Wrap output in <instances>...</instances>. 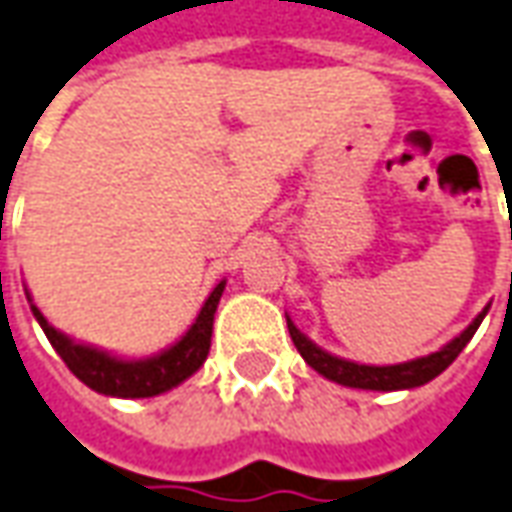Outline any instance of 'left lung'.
Instances as JSON below:
<instances>
[{"instance_id": "obj_1", "label": "left lung", "mask_w": 512, "mask_h": 512, "mask_svg": "<svg viewBox=\"0 0 512 512\" xmlns=\"http://www.w3.org/2000/svg\"><path fill=\"white\" fill-rule=\"evenodd\" d=\"M488 308L482 314L476 316L474 322L468 328L462 330L460 336L454 342H448L443 350L431 353V356L415 358V361H406V364H389V367H370V364H353V361H344V358H336L325 353L322 347H316L314 342H308L302 336L300 330L294 328L288 322V333H291V342L300 350V356L314 367L316 373L325 375L336 384H344V387H356V389H381V392H392V389H412L429 384L431 378L446 370L448 364L454 358L460 356L462 347L471 342V336L479 328V322L485 319Z\"/></svg>"}]
</instances>
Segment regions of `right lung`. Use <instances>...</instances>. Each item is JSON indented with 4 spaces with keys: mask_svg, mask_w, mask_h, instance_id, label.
Segmentation results:
<instances>
[{
    "mask_svg": "<svg viewBox=\"0 0 512 512\" xmlns=\"http://www.w3.org/2000/svg\"><path fill=\"white\" fill-rule=\"evenodd\" d=\"M221 294H224V283L212 288L201 314L196 316V322L190 325V330L179 342L168 347L165 353L154 358H142V361H123V358H114L109 353H100L95 347L75 344L72 339H66L64 333L52 328L36 305H30V308H33L38 325L47 333L50 344L55 347V353L64 358L66 367L78 375L86 387L103 392V395H114V398H154L159 392H168L176 384H182L184 378H190L204 364V358L210 353L212 316H215Z\"/></svg>",
    "mask_w": 512,
    "mask_h": 512,
    "instance_id": "add662e5",
    "label": "right lung"
}]
</instances>
